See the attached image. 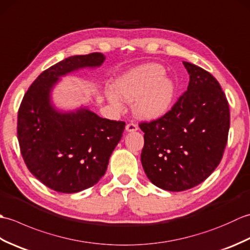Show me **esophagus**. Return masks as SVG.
I'll return each mask as SVG.
<instances>
[{"mask_svg":"<svg viewBox=\"0 0 250 250\" xmlns=\"http://www.w3.org/2000/svg\"><path fill=\"white\" fill-rule=\"evenodd\" d=\"M125 130L128 132H134L139 130V126H137V125L134 124V122H130V124L125 125Z\"/></svg>","mask_w":250,"mask_h":250,"instance_id":"obj_1","label":"esophagus"}]
</instances>
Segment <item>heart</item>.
I'll return each instance as SVG.
<instances>
[{"label": "heart", "instance_id": "1", "mask_svg": "<svg viewBox=\"0 0 250 250\" xmlns=\"http://www.w3.org/2000/svg\"><path fill=\"white\" fill-rule=\"evenodd\" d=\"M164 68L155 63L144 64L125 74L116 83V92H108V100L121 108L122 100L133 104L136 116L143 119H157L171 108L175 97V83L164 76Z\"/></svg>", "mask_w": 250, "mask_h": 250}]
</instances>
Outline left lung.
I'll use <instances>...</instances> for the list:
<instances>
[{"label": "left lung", "mask_w": 250, "mask_h": 250, "mask_svg": "<svg viewBox=\"0 0 250 250\" xmlns=\"http://www.w3.org/2000/svg\"><path fill=\"white\" fill-rule=\"evenodd\" d=\"M190 81L172 108L139 125L141 161L150 182L168 191L193 188L220 163L230 129L229 103L210 73L183 62Z\"/></svg>", "instance_id": "8db88e82"}]
</instances>
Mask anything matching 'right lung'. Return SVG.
I'll return each mask as SVG.
<instances>
[{
  "instance_id": "right-lung-1",
  "label": "right lung",
  "mask_w": 250,
  "mask_h": 250,
  "mask_svg": "<svg viewBox=\"0 0 250 250\" xmlns=\"http://www.w3.org/2000/svg\"><path fill=\"white\" fill-rule=\"evenodd\" d=\"M104 59L100 52L68 57L42 73L21 101V156L29 171L58 192L75 193L97 184L125 130V121L101 118L86 108L59 113L50 105V90L58 78L82 67L100 66Z\"/></svg>"
}]
</instances>
